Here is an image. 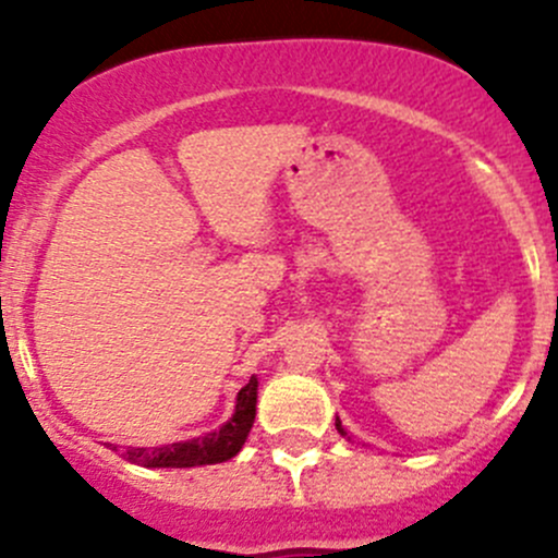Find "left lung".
I'll return each instance as SVG.
<instances>
[{
  "mask_svg": "<svg viewBox=\"0 0 558 558\" xmlns=\"http://www.w3.org/2000/svg\"><path fill=\"white\" fill-rule=\"evenodd\" d=\"M335 426H337V432H340V435H342V437H345V440H348V442H353L351 432H348V429H345V426H342V421H340V418H335Z\"/></svg>",
  "mask_w": 558,
  "mask_h": 558,
  "instance_id": "8db88e82",
  "label": "left lung"
}]
</instances>
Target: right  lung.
<instances>
[{"mask_svg": "<svg viewBox=\"0 0 558 558\" xmlns=\"http://www.w3.org/2000/svg\"><path fill=\"white\" fill-rule=\"evenodd\" d=\"M256 397L258 378H251L240 388L232 418L221 429L207 432V435L194 437V440L170 442V446L159 448H126L121 456L126 461H132V464L148 466V470H159V466L183 470V466H205L229 461L245 446L247 432H251L253 418H256Z\"/></svg>", "mask_w": 558, "mask_h": 558, "instance_id": "add662e5", "label": "right lung"}]
</instances>
